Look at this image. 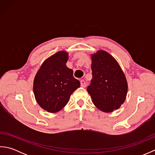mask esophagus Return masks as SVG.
<instances>
[{"mask_svg":"<svg viewBox=\"0 0 155 155\" xmlns=\"http://www.w3.org/2000/svg\"><path fill=\"white\" fill-rule=\"evenodd\" d=\"M81 86L82 87H86V86H87V83H85V81H84V80H81Z\"/></svg>","mask_w":155,"mask_h":155,"instance_id":"obj_1","label":"esophagus"}]
</instances>
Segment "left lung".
Returning <instances> with one entry per match:
<instances>
[{
  "mask_svg": "<svg viewBox=\"0 0 155 155\" xmlns=\"http://www.w3.org/2000/svg\"><path fill=\"white\" fill-rule=\"evenodd\" d=\"M93 78L87 90L98 109L109 113L118 109L126 98V78L117 61L104 51L92 56Z\"/></svg>",
  "mask_w": 155,
  "mask_h": 155,
  "instance_id": "1",
  "label": "left lung"
}]
</instances>
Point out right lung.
I'll use <instances>...</instances> for the list:
<instances>
[{
  "instance_id": "1",
  "label": "right lung",
  "mask_w": 155,
  "mask_h": 155,
  "mask_svg": "<svg viewBox=\"0 0 155 155\" xmlns=\"http://www.w3.org/2000/svg\"><path fill=\"white\" fill-rule=\"evenodd\" d=\"M68 53L59 51L46 60L35 76L33 91L41 107L49 113L61 110L67 104L72 93L80 87L73 71L66 63Z\"/></svg>"
}]
</instances>
